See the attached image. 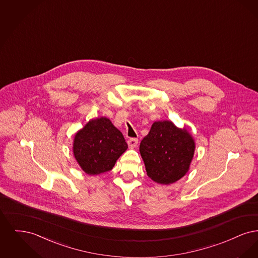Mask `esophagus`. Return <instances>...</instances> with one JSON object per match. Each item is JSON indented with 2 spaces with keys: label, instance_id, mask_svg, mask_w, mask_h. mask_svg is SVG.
Instances as JSON below:
<instances>
[{
  "label": "esophagus",
  "instance_id": "obj_1",
  "mask_svg": "<svg viewBox=\"0 0 258 258\" xmlns=\"http://www.w3.org/2000/svg\"><path fill=\"white\" fill-rule=\"evenodd\" d=\"M137 143H138V139H137V138H130V139L127 140L128 147L132 148V149L136 147Z\"/></svg>",
  "mask_w": 258,
  "mask_h": 258
}]
</instances>
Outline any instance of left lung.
<instances>
[{
  "instance_id": "8db88e82",
  "label": "left lung",
  "mask_w": 258,
  "mask_h": 258,
  "mask_svg": "<svg viewBox=\"0 0 258 258\" xmlns=\"http://www.w3.org/2000/svg\"><path fill=\"white\" fill-rule=\"evenodd\" d=\"M195 148L186 130H180L169 121H160L153 123L139 150L148 176L159 184H169L187 172Z\"/></svg>"
}]
</instances>
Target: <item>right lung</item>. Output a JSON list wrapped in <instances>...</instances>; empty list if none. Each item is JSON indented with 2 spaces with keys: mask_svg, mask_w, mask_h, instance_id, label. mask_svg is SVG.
Listing matches in <instances>:
<instances>
[{
  "mask_svg": "<svg viewBox=\"0 0 258 258\" xmlns=\"http://www.w3.org/2000/svg\"><path fill=\"white\" fill-rule=\"evenodd\" d=\"M126 148L122 133L104 117L91 120L74 137V157L89 175L111 170Z\"/></svg>",
  "mask_w": 258,
  "mask_h": 258,
  "instance_id": "1",
  "label": "right lung"
}]
</instances>
